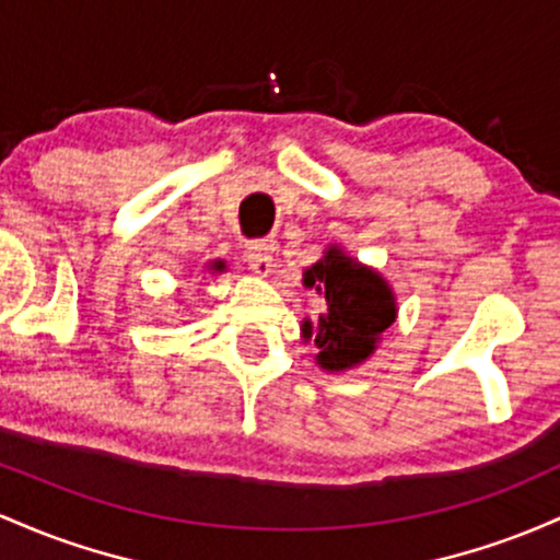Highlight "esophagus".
I'll return each mask as SVG.
<instances>
[{
  "instance_id": "esophagus-1",
  "label": "esophagus",
  "mask_w": 560,
  "mask_h": 560,
  "mask_svg": "<svg viewBox=\"0 0 560 560\" xmlns=\"http://www.w3.org/2000/svg\"><path fill=\"white\" fill-rule=\"evenodd\" d=\"M272 243H267V241H254L248 246V250H246V256H248V267H250V272L254 275H259V278H267L269 272H272Z\"/></svg>"
}]
</instances>
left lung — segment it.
I'll return each instance as SVG.
<instances>
[{"label":"left lung","instance_id":"8db88e82","mask_svg":"<svg viewBox=\"0 0 560 560\" xmlns=\"http://www.w3.org/2000/svg\"><path fill=\"white\" fill-rule=\"evenodd\" d=\"M304 285L323 293L328 310L317 319H304L301 332L312 341L314 360L328 373L357 368L378 347L381 332L397 319L392 288L375 269L364 267L330 246L317 264L304 272Z\"/></svg>","mask_w":560,"mask_h":560}]
</instances>
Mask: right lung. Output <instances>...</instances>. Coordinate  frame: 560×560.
<instances>
[{"instance_id":"add662e5","label":"right lung","mask_w":560,"mask_h":560,"mask_svg":"<svg viewBox=\"0 0 560 560\" xmlns=\"http://www.w3.org/2000/svg\"><path fill=\"white\" fill-rule=\"evenodd\" d=\"M209 269H213V272H222V269H224V261H219V259H217V261H211V264H209Z\"/></svg>"}]
</instances>
